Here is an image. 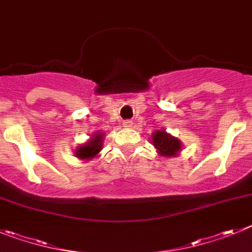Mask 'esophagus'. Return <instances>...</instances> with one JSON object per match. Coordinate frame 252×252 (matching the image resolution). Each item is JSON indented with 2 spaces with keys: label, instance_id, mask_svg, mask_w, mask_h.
<instances>
[{
  "label": "esophagus",
  "instance_id": "obj_1",
  "mask_svg": "<svg viewBox=\"0 0 252 252\" xmlns=\"http://www.w3.org/2000/svg\"><path fill=\"white\" fill-rule=\"evenodd\" d=\"M123 126H126V128H130V126H133V122L129 121V119H126V121L123 122Z\"/></svg>",
  "mask_w": 252,
  "mask_h": 252
}]
</instances>
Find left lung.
Returning a JSON list of instances; mask_svg holds the SVG:
<instances>
[{"label":"left lung","instance_id":"obj_1","mask_svg":"<svg viewBox=\"0 0 252 252\" xmlns=\"http://www.w3.org/2000/svg\"><path fill=\"white\" fill-rule=\"evenodd\" d=\"M152 138H153L152 142H153L154 147L158 149L159 154L164 157H172V156H176L177 152H180L181 143L176 138L167 134L164 130L156 131Z\"/></svg>","mask_w":252,"mask_h":252}]
</instances>
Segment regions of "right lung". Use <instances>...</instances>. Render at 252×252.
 Returning <instances> with one entry per match:
<instances>
[{
    "instance_id": "add662e5",
    "label": "right lung",
    "mask_w": 252,
    "mask_h": 252,
    "mask_svg": "<svg viewBox=\"0 0 252 252\" xmlns=\"http://www.w3.org/2000/svg\"><path fill=\"white\" fill-rule=\"evenodd\" d=\"M101 134H96L92 140L88 142L87 146H81L76 151V157L81 158V159H89V158L95 157L99 152L101 151Z\"/></svg>"
}]
</instances>
